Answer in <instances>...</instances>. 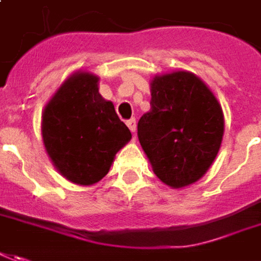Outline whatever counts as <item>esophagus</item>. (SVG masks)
<instances>
[{
	"mask_svg": "<svg viewBox=\"0 0 261 261\" xmlns=\"http://www.w3.org/2000/svg\"><path fill=\"white\" fill-rule=\"evenodd\" d=\"M127 127L130 128L131 133H136V130H137V124H136V120H134V118L128 120V121H127Z\"/></svg>",
	"mask_w": 261,
	"mask_h": 261,
	"instance_id": "obj_1",
	"label": "esophagus"
}]
</instances>
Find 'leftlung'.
I'll list each match as a JSON object with an SVG mask.
<instances>
[{
	"label": "left lung",
	"instance_id": "8db88e82",
	"mask_svg": "<svg viewBox=\"0 0 261 261\" xmlns=\"http://www.w3.org/2000/svg\"><path fill=\"white\" fill-rule=\"evenodd\" d=\"M150 111L137 136L154 174L171 189L198 181L210 168L224 134L219 100L190 71H173L150 81Z\"/></svg>",
	"mask_w": 261,
	"mask_h": 261
}]
</instances>
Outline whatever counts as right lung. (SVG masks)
I'll return each mask as SVG.
<instances>
[{"instance_id":"obj_1","label":"right lung","mask_w":261,"mask_h":261,"mask_svg":"<svg viewBox=\"0 0 261 261\" xmlns=\"http://www.w3.org/2000/svg\"><path fill=\"white\" fill-rule=\"evenodd\" d=\"M98 81L88 71L71 74L42 111V141L49 160L64 178L79 186L100 181L131 140L114 104L98 93Z\"/></svg>"}]
</instances>
